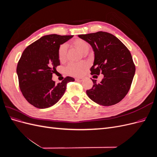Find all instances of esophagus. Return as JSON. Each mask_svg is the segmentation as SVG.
Here are the masks:
<instances>
[{
    "instance_id": "1",
    "label": "esophagus",
    "mask_w": 157,
    "mask_h": 157,
    "mask_svg": "<svg viewBox=\"0 0 157 157\" xmlns=\"http://www.w3.org/2000/svg\"><path fill=\"white\" fill-rule=\"evenodd\" d=\"M82 80H83V78H75L76 81H79V82L82 81Z\"/></svg>"
}]
</instances>
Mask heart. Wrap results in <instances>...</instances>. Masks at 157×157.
Returning a JSON list of instances; mask_svg holds the SVG:
<instances>
[{
  "label": "heart",
  "mask_w": 157,
  "mask_h": 157,
  "mask_svg": "<svg viewBox=\"0 0 157 157\" xmlns=\"http://www.w3.org/2000/svg\"><path fill=\"white\" fill-rule=\"evenodd\" d=\"M75 47L82 52H86L89 49V44L86 41H85L81 39H76L71 42ZM66 51H67V46L65 44H61L58 49V58L60 61H65L66 58ZM86 63L84 62H78V63H70L67 68L66 71L68 75L72 76H78L81 75L85 69L86 68Z\"/></svg>",
  "instance_id": "heart-1"
}]
</instances>
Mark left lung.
<instances>
[{
  "instance_id": "left-lung-1",
  "label": "left lung",
  "mask_w": 157,
  "mask_h": 157,
  "mask_svg": "<svg viewBox=\"0 0 157 157\" xmlns=\"http://www.w3.org/2000/svg\"><path fill=\"white\" fill-rule=\"evenodd\" d=\"M91 45L94 61L91 75H103L100 83L92 79L93 87L86 90L92 101L103 106L120 102L128 94L134 77L136 67L130 51L122 42L107 32L78 35Z\"/></svg>"
}]
</instances>
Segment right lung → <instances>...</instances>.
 Segmentation results:
<instances>
[{
	"instance_id": "1",
	"label": "right lung",
	"mask_w": 157,
	"mask_h": 157,
	"mask_svg": "<svg viewBox=\"0 0 157 157\" xmlns=\"http://www.w3.org/2000/svg\"><path fill=\"white\" fill-rule=\"evenodd\" d=\"M73 36L46 35L23 51L16 72L23 96L34 107L46 109L53 106L63 96L67 84L75 81L71 77L58 84L52 80L56 67L60 65L59 47Z\"/></svg>"
}]
</instances>
